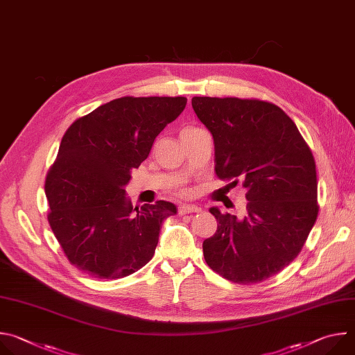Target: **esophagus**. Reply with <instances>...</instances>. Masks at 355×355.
Masks as SVG:
<instances>
[{"label": "esophagus", "mask_w": 355, "mask_h": 355, "mask_svg": "<svg viewBox=\"0 0 355 355\" xmlns=\"http://www.w3.org/2000/svg\"><path fill=\"white\" fill-rule=\"evenodd\" d=\"M196 212H200V208L196 205H180V208H178V215L196 214Z\"/></svg>", "instance_id": "esophagus-1"}]
</instances>
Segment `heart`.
<instances>
[{"instance_id": "obj_1", "label": "heart", "mask_w": 355, "mask_h": 355, "mask_svg": "<svg viewBox=\"0 0 355 355\" xmlns=\"http://www.w3.org/2000/svg\"><path fill=\"white\" fill-rule=\"evenodd\" d=\"M185 130H192V128H187V129H184L182 132H185Z\"/></svg>"}]
</instances>
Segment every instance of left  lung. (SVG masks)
Returning <instances> with one entry per match:
<instances>
[{"label": "left lung", "mask_w": 355, "mask_h": 355, "mask_svg": "<svg viewBox=\"0 0 355 355\" xmlns=\"http://www.w3.org/2000/svg\"><path fill=\"white\" fill-rule=\"evenodd\" d=\"M192 108L215 144V171L243 181L247 215L209 212L216 233L202 244L207 264L237 284L278 274L300 252L318 218L312 151L293 121L260 99L193 96Z\"/></svg>", "instance_id": "left-lung-1"}]
</instances>
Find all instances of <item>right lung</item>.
Segmentation results:
<instances>
[{
	"label": "right lung",
	"mask_w": 355,
	"mask_h": 355,
	"mask_svg": "<svg viewBox=\"0 0 355 355\" xmlns=\"http://www.w3.org/2000/svg\"><path fill=\"white\" fill-rule=\"evenodd\" d=\"M184 96H122L77 119L46 177L47 215L69 261L98 279H118L155 256L167 200L133 208L125 187L155 139L185 110Z\"/></svg>",
	"instance_id": "add662e5"
}]
</instances>
